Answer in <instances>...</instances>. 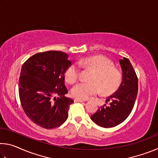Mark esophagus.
Returning a JSON list of instances; mask_svg holds the SVG:
<instances>
[{"label":"esophagus","instance_id":"1","mask_svg":"<svg viewBox=\"0 0 158 158\" xmlns=\"http://www.w3.org/2000/svg\"><path fill=\"white\" fill-rule=\"evenodd\" d=\"M74 100V102H83L85 101L84 100H81V99H78V98H75Z\"/></svg>","mask_w":158,"mask_h":158}]
</instances>
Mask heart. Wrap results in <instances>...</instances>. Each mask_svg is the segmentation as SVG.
<instances>
[{"label":"heart","instance_id":"b5f03b06","mask_svg":"<svg viewBox=\"0 0 158 158\" xmlns=\"http://www.w3.org/2000/svg\"><path fill=\"white\" fill-rule=\"evenodd\" d=\"M79 65L91 69L93 73L90 83H79L73 88L74 97L86 100L96 95L102 90L104 94H110L118 89L121 82V74L114 68V63L102 55L86 57L79 61ZM80 70L76 64H72L67 68L65 77L69 84H74L79 79Z\"/></svg>","mask_w":158,"mask_h":158}]
</instances>
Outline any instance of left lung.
Listing matches in <instances>:
<instances>
[{
  "instance_id": "8db88e82",
  "label": "left lung",
  "mask_w": 158,
  "mask_h": 158,
  "mask_svg": "<svg viewBox=\"0 0 158 158\" xmlns=\"http://www.w3.org/2000/svg\"><path fill=\"white\" fill-rule=\"evenodd\" d=\"M123 79L121 84L113 95L108 97L106 104L91 115L90 118L99 126L113 127L123 122L130 114L138 92V78L130 61L127 58L119 60Z\"/></svg>"
}]
</instances>
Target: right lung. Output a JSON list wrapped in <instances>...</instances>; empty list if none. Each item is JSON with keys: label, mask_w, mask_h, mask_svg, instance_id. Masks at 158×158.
Instances as JSON below:
<instances>
[{"label": "right lung", "mask_w": 158, "mask_h": 158, "mask_svg": "<svg viewBox=\"0 0 158 158\" xmlns=\"http://www.w3.org/2000/svg\"><path fill=\"white\" fill-rule=\"evenodd\" d=\"M70 65L67 53L49 51L32 56L22 65L19 79L21 104L26 116L39 126L53 129L68 118L74 100L65 96L68 91L64 80Z\"/></svg>", "instance_id": "right-lung-1"}]
</instances>
